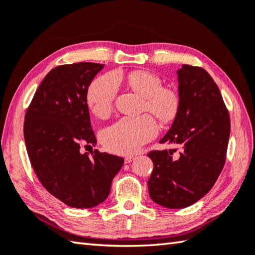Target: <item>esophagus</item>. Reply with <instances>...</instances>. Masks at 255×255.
I'll list each match as a JSON object with an SVG mask.
<instances>
[{
	"mask_svg": "<svg viewBox=\"0 0 255 255\" xmlns=\"http://www.w3.org/2000/svg\"><path fill=\"white\" fill-rule=\"evenodd\" d=\"M133 159H134L133 156H126V157H125V162L130 163L133 160Z\"/></svg>",
	"mask_w": 255,
	"mask_h": 255,
	"instance_id": "34e87169",
	"label": "esophagus"
}]
</instances>
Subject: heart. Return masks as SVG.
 <instances>
[{"instance_id": "obj_1", "label": "heart", "mask_w": 255, "mask_h": 255, "mask_svg": "<svg viewBox=\"0 0 255 255\" xmlns=\"http://www.w3.org/2000/svg\"><path fill=\"white\" fill-rule=\"evenodd\" d=\"M126 83L134 93L143 98V111L154 115L161 123H170L180 108L179 95L170 88L162 87L157 75L149 72H133L126 77ZM118 94V82L114 75H104L89 85L86 94L91 112L99 118L113 112ZM158 124L150 115L137 118L125 117L104 128L101 140L108 151L129 154L137 151L142 144L157 136Z\"/></svg>"}]
</instances>
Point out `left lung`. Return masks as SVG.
Wrapping results in <instances>:
<instances>
[{
  "mask_svg": "<svg viewBox=\"0 0 255 255\" xmlns=\"http://www.w3.org/2000/svg\"><path fill=\"white\" fill-rule=\"evenodd\" d=\"M177 74L180 108L160 140L177 148L148 153L153 162L149 196L169 209L191 206L211 190L226 162L230 137L229 112L209 73L184 64Z\"/></svg>",
  "mask_w": 255,
  "mask_h": 255,
  "instance_id": "1",
  "label": "left lung"
}]
</instances>
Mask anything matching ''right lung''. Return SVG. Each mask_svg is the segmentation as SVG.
Segmentation results:
<instances>
[{"label":"right lung","instance_id":"right-lung-1","mask_svg":"<svg viewBox=\"0 0 255 255\" xmlns=\"http://www.w3.org/2000/svg\"><path fill=\"white\" fill-rule=\"evenodd\" d=\"M104 64L75 63L53 68L27 108L24 139L35 173L43 187L67 206L87 209L106 200L122 157L82 153L96 144L86 94Z\"/></svg>","mask_w":255,"mask_h":255}]
</instances>
